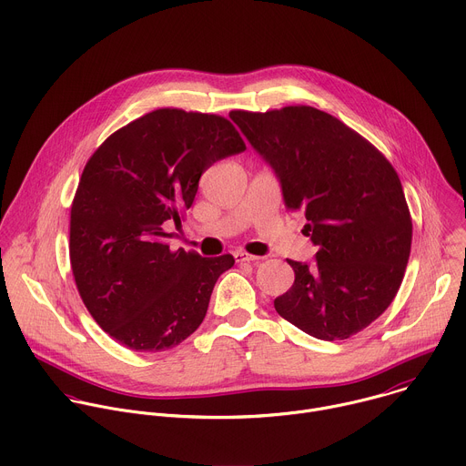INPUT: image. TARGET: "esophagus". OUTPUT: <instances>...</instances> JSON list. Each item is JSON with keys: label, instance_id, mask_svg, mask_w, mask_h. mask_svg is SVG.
<instances>
[{"label": "esophagus", "instance_id": "esophagus-1", "mask_svg": "<svg viewBox=\"0 0 466 466\" xmlns=\"http://www.w3.org/2000/svg\"><path fill=\"white\" fill-rule=\"evenodd\" d=\"M234 259H236V263H250V261H258L259 258H258V256H252V254H247V252L238 250V252H234Z\"/></svg>", "mask_w": 466, "mask_h": 466}]
</instances>
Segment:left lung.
<instances>
[{"mask_svg": "<svg viewBox=\"0 0 466 466\" xmlns=\"http://www.w3.org/2000/svg\"><path fill=\"white\" fill-rule=\"evenodd\" d=\"M230 118L319 247L311 267L287 259L294 283L274 299L278 315L329 342L362 331L393 301L410 258L411 216L395 168L370 140L311 106L236 109Z\"/></svg>", "mask_w": 466, "mask_h": 466, "instance_id": "1", "label": "left lung"}]
</instances>
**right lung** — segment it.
Instances as JSON below:
<instances>
[{
	"instance_id": "right-lung-1",
	"label": "right lung",
	"mask_w": 466,
	"mask_h": 466,
	"mask_svg": "<svg viewBox=\"0 0 466 466\" xmlns=\"http://www.w3.org/2000/svg\"><path fill=\"white\" fill-rule=\"evenodd\" d=\"M247 146L219 115L163 107L111 133L91 155L73 205L69 258L95 322L138 353L179 346L203 322L230 254L172 250L199 179Z\"/></svg>"
}]
</instances>
